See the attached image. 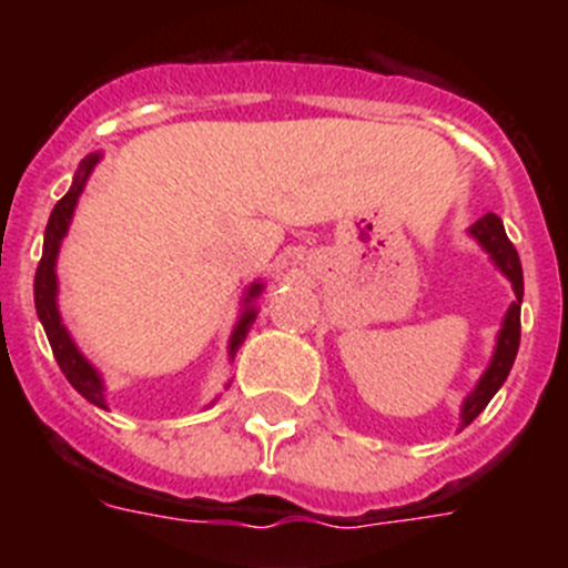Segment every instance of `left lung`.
Wrapping results in <instances>:
<instances>
[{
    "instance_id": "obj_1",
    "label": "left lung",
    "mask_w": 568,
    "mask_h": 568,
    "mask_svg": "<svg viewBox=\"0 0 568 568\" xmlns=\"http://www.w3.org/2000/svg\"><path fill=\"white\" fill-rule=\"evenodd\" d=\"M469 235L478 241L484 253L489 255L491 264L500 270V273L509 278L511 290H515V301L509 304L504 315V324L498 329V338H495V353H491L489 366L484 369V375L478 378L475 389L464 398L460 404V429L469 426L471 420L478 418L486 409L495 393H498L504 381L509 378V369L515 364V355H518L520 346V304H524V267H520L518 250L511 247V241L506 239L504 222H500L495 213H486L484 219L469 227Z\"/></svg>"
}]
</instances>
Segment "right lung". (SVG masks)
<instances>
[{
  "mask_svg": "<svg viewBox=\"0 0 568 568\" xmlns=\"http://www.w3.org/2000/svg\"><path fill=\"white\" fill-rule=\"evenodd\" d=\"M99 162H102V153L84 155L77 175H73V184H70L68 193L59 199L53 213H50L48 227H44L42 261H39L37 278H33V301H37V315L39 321H42L44 335H48L50 349H53V358H57L64 378L70 381V386H73L82 398H88L90 404L99 406V409H108V398H104L108 386H104L102 373H99L97 366L90 364L88 358H84L82 349H79L77 341H73V335H70L68 327L62 324V313H59V278H57V258H59V250H62V239L68 235L70 222H73V210H77L79 204V195H82L84 184H88L90 173H93V168H97ZM261 293H264V281H253V284L247 287V293H244V298H241L244 310H241L233 333H230V344H227L230 361H235L239 346L244 344L250 327H253L255 315H258V310H255V298H258Z\"/></svg>",
  "mask_w": 568,
  "mask_h": 568,
  "instance_id": "add662e5",
  "label": "right lung"
}]
</instances>
